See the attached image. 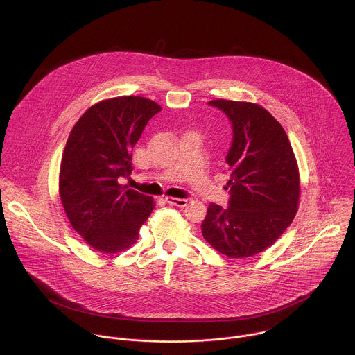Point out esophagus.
Returning <instances> with one entry per match:
<instances>
[{
	"label": "esophagus",
	"mask_w": 355,
	"mask_h": 355,
	"mask_svg": "<svg viewBox=\"0 0 355 355\" xmlns=\"http://www.w3.org/2000/svg\"><path fill=\"white\" fill-rule=\"evenodd\" d=\"M165 202L169 203V205H173V206H179V207H184L187 202H189V200H186V198H172V197H169V198H165Z\"/></svg>",
	"instance_id": "obj_1"
}]
</instances>
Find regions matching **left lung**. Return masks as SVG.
I'll use <instances>...</instances> for the list:
<instances>
[{
	"label": "left lung",
	"instance_id": "1",
	"mask_svg": "<svg viewBox=\"0 0 355 355\" xmlns=\"http://www.w3.org/2000/svg\"><path fill=\"white\" fill-rule=\"evenodd\" d=\"M232 125L225 162L228 207L210 203L201 224L217 252L245 258L272 246L293 223L300 201V172L288 137L262 106L214 100Z\"/></svg>",
	"mask_w": 355,
	"mask_h": 355
}]
</instances>
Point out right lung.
<instances>
[{"instance_id": "1", "label": "right lung", "mask_w": 355, "mask_h": 355, "mask_svg": "<svg viewBox=\"0 0 355 355\" xmlns=\"http://www.w3.org/2000/svg\"><path fill=\"white\" fill-rule=\"evenodd\" d=\"M161 110L144 97H117L89 107L61 158L60 198L73 230L94 250L120 253L138 239L153 198L119 183L132 172V149Z\"/></svg>"}]
</instances>
